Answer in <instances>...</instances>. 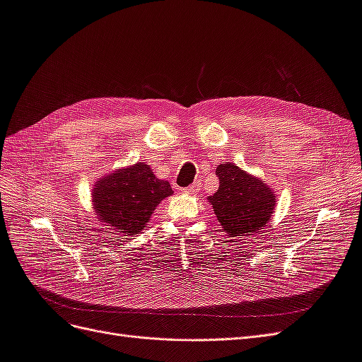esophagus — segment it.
Listing matches in <instances>:
<instances>
[{
	"label": "esophagus",
	"mask_w": 362,
	"mask_h": 362,
	"mask_svg": "<svg viewBox=\"0 0 362 362\" xmlns=\"http://www.w3.org/2000/svg\"><path fill=\"white\" fill-rule=\"evenodd\" d=\"M199 190H201V181H196V182H193L192 185H189V187H185V189H184V193L193 194V193H198Z\"/></svg>",
	"instance_id": "1"
}]
</instances>
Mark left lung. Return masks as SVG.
Here are the masks:
<instances>
[{"instance_id":"8db88e82","label":"left lung","mask_w":362,"mask_h":362,"mask_svg":"<svg viewBox=\"0 0 362 362\" xmlns=\"http://www.w3.org/2000/svg\"><path fill=\"white\" fill-rule=\"evenodd\" d=\"M216 175L218 189L208 196V202L223 233L233 238L261 233L275 213L276 194L273 189L234 163L218 164Z\"/></svg>"}]
</instances>
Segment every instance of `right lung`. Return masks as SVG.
<instances>
[{"label":"right lung","mask_w":362,"mask_h":362,"mask_svg":"<svg viewBox=\"0 0 362 362\" xmlns=\"http://www.w3.org/2000/svg\"><path fill=\"white\" fill-rule=\"evenodd\" d=\"M173 194L170 184L156 177L144 161L98 178L92 189L95 214L120 237L144 231L157 205Z\"/></svg>","instance_id":"1"}]
</instances>
